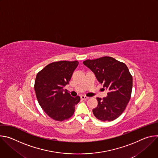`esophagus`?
Instances as JSON below:
<instances>
[{"label": "esophagus", "instance_id": "1", "mask_svg": "<svg viewBox=\"0 0 158 158\" xmlns=\"http://www.w3.org/2000/svg\"><path fill=\"white\" fill-rule=\"evenodd\" d=\"M81 98L82 99H83V100H87V99H89L88 97L85 96H81Z\"/></svg>", "mask_w": 158, "mask_h": 158}]
</instances>
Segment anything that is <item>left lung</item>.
I'll list each match as a JSON object with an SVG mask.
<instances>
[{
  "label": "left lung",
  "instance_id": "1",
  "mask_svg": "<svg viewBox=\"0 0 158 158\" xmlns=\"http://www.w3.org/2000/svg\"><path fill=\"white\" fill-rule=\"evenodd\" d=\"M83 64L108 91L107 97L97 98L98 106L93 110L94 116L102 121L117 119L125 110L131 96L132 77L127 65L109 56L87 59Z\"/></svg>",
  "mask_w": 158,
  "mask_h": 158
}]
</instances>
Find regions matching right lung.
Masks as SVG:
<instances>
[{"instance_id": "obj_1", "label": "right lung", "mask_w": 158, "mask_h": 158, "mask_svg": "<svg viewBox=\"0 0 158 158\" xmlns=\"http://www.w3.org/2000/svg\"><path fill=\"white\" fill-rule=\"evenodd\" d=\"M78 64L77 60L52 62L37 74L34 89L39 104L56 121L70 118L74 113L75 106L80 101L79 96L73 98L64 89Z\"/></svg>"}]
</instances>
